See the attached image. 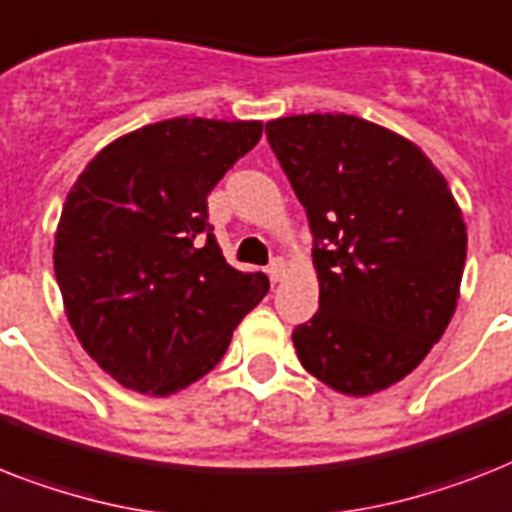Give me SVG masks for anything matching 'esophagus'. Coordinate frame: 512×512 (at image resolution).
Returning a JSON list of instances; mask_svg holds the SVG:
<instances>
[{
    "mask_svg": "<svg viewBox=\"0 0 512 512\" xmlns=\"http://www.w3.org/2000/svg\"><path fill=\"white\" fill-rule=\"evenodd\" d=\"M286 268H289V263H286L284 257H276V260H273V263L268 265L270 281H281V278L286 276Z\"/></svg>",
    "mask_w": 512,
    "mask_h": 512,
    "instance_id": "esophagus-1",
    "label": "esophagus"
}]
</instances>
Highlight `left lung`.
<instances>
[{"mask_svg":"<svg viewBox=\"0 0 512 512\" xmlns=\"http://www.w3.org/2000/svg\"><path fill=\"white\" fill-rule=\"evenodd\" d=\"M313 231L318 313L294 328L318 381L368 397L431 352L460 297L463 213L434 162L405 136L344 112L265 126Z\"/></svg>","mask_w":512,"mask_h":512,"instance_id":"obj_1","label":"left lung"}]
</instances>
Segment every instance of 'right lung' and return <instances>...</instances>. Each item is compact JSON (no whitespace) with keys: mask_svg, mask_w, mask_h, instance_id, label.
<instances>
[{"mask_svg":"<svg viewBox=\"0 0 512 512\" xmlns=\"http://www.w3.org/2000/svg\"><path fill=\"white\" fill-rule=\"evenodd\" d=\"M260 136V120H162L107 144L70 189L54 276L81 347L126 389L194 384L268 294L265 273L226 263L207 220V194Z\"/></svg>","mask_w":512,"mask_h":512,"instance_id":"1","label":"right lung"}]
</instances>
